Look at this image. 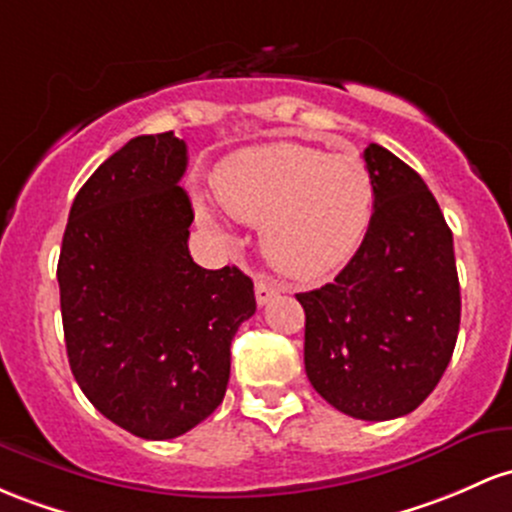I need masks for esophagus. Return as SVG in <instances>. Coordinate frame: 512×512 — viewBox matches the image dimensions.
Masks as SVG:
<instances>
[{"label":"esophagus","mask_w":512,"mask_h":512,"mask_svg":"<svg viewBox=\"0 0 512 512\" xmlns=\"http://www.w3.org/2000/svg\"><path fill=\"white\" fill-rule=\"evenodd\" d=\"M277 294H279V284L274 282L272 277H265V274H262V277L255 279V299L260 306H265V303L272 301Z\"/></svg>","instance_id":"34e87169"}]
</instances>
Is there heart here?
Segmentation results:
<instances>
[{"mask_svg":"<svg viewBox=\"0 0 512 512\" xmlns=\"http://www.w3.org/2000/svg\"><path fill=\"white\" fill-rule=\"evenodd\" d=\"M213 189L230 213L260 223L262 252L291 277H323L350 262L374 221L376 187L359 157L301 143H269L221 162ZM206 226L223 230L209 201H196Z\"/></svg>","mask_w":512,"mask_h":512,"instance_id":"obj_1","label":"heart"}]
</instances>
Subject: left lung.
Returning a JSON list of instances; mask_svg holds the SVG:
<instances>
[{
  "instance_id": "8db88e82",
  "label": "left lung",
  "mask_w": 512,
  "mask_h": 512,
  "mask_svg": "<svg viewBox=\"0 0 512 512\" xmlns=\"http://www.w3.org/2000/svg\"><path fill=\"white\" fill-rule=\"evenodd\" d=\"M376 187L367 240L333 284L296 294L308 381L340 413L391 420L430 396L462 316L452 230L418 172L364 150Z\"/></svg>"
}]
</instances>
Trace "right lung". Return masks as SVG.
I'll use <instances>...</instances> for the list:
<instances>
[{
  "mask_svg": "<svg viewBox=\"0 0 512 512\" xmlns=\"http://www.w3.org/2000/svg\"><path fill=\"white\" fill-rule=\"evenodd\" d=\"M184 172L187 143L172 131L128 140L77 192L58 260L75 381L143 440L184 435L221 406L230 342L257 308L238 267L189 255Z\"/></svg>",
  "mask_w": 512,
  "mask_h": 512,
  "instance_id": "obj_1",
  "label": "right lung"
}]
</instances>
